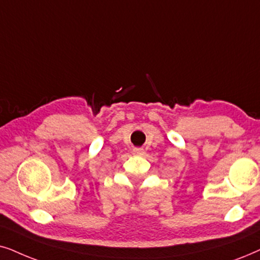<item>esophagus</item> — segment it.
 Segmentation results:
<instances>
[{
  "label": "esophagus",
  "instance_id": "34e87169",
  "mask_svg": "<svg viewBox=\"0 0 260 260\" xmlns=\"http://www.w3.org/2000/svg\"><path fill=\"white\" fill-rule=\"evenodd\" d=\"M144 153H145L144 148H140V147L133 148V154H136V155H144Z\"/></svg>",
  "mask_w": 260,
  "mask_h": 260
}]
</instances>
